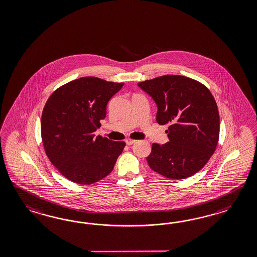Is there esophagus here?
Here are the masks:
<instances>
[{"label":"esophagus","instance_id":"34e87169","mask_svg":"<svg viewBox=\"0 0 257 257\" xmlns=\"http://www.w3.org/2000/svg\"><path fill=\"white\" fill-rule=\"evenodd\" d=\"M135 141H136V140H132V139H129V138L125 140V142H126V144H127V145H132L133 143H135Z\"/></svg>","mask_w":257,"mask_h":257}]
</instances>
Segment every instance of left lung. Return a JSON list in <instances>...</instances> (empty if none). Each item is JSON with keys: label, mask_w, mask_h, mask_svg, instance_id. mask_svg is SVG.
I'll return each instance as SVG.
<instances>
[{"label": "left lung", "mask_w": 257, "mask_h": 257, "mask_svg": "<svg viewBox=\"0 0 257 257\" xmlns=\"http://www.w3.org/2000/svg\"><path fill=\"white\" fill-rule=\"evenodd\" d=\"M157 104L156 121L170 124V141L153 143L150 168L169 179L190 177L201 171L216 151L219 139L218 105L210 90L194 79L163 75L140 82Z\"/></svg>", "instance_id": "left-lung-1"}]
</instances>
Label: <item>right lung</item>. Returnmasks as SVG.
<instances>
[{
  "label": "right lung",
  "instance_id": "obj_1",
  "mask_svg": "<svg viewBox=\"0 0 257 257\" xmlns=\"http://www.w3.org/2000/svg\"><path fill=\"white\" fill-rule=\"evenodd\" d=\"M124 83L88 76L55 90L41 115V140L49 160L63 176L91 185L113 171L124 141L95 137L106 116V105Z\"/></svg>",
  "mask_w": 257,
  "mask_h": 257
}]
</instances>
